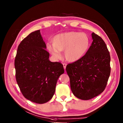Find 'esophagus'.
I'll return each instance as SVG.
<instances>
[{"label": "esophagus", "mask_w": 123, "mask_h": 123, "mask_svg": "<svg viewBox=\"0 0 123 123\" xmlns=\"http://www.w3.org/2000/svg\"><path fill=\"white\" fill-rule=\"evenodd\" d=\"M63 66L64 69L65 70V69H66V66H67V64H66V63H63Z\"/></svg>", "instance_id": "34e87169"}]
</instances>
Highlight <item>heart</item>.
<instances>
[{
    "label": "heart",
    "instance_id": "obj_1",
    "mask_svg": "<svg viewBox=\"0 0 123 123\" xmlns=\"http://www.w3.org/2000/svg\"><path fill=\"white\" fill-rule=\"evenodd\" d=\"M53 45L48 44L47 49L53 57L59 59L60 51H64V57L69 62L79 61L86 55L90 44L88 35L84 32L69 31L56 35L53 38Z\"/></svg>",
    "mask_w": 123,
    "mask_h": 123
}]
</instances>
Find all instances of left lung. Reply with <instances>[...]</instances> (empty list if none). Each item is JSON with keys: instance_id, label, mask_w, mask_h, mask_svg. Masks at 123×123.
<instances>
[{"instance_id": "8db88e82", "label": "left lung", "mask_w": 123, "mask_h": 123, "mask_svg": "<svg viewBox=\"0 0 123 123\" xmlns=\"http://www.w3.org/2000/svg\"><path fill=\"white\" fill-rule=\"evenodd\" d=\"M92 37L93 42L84 57L68 64L66 69L73 94L85 100L103 92L111 72V58L105 42L94 32Z\"/></svg>"}]
</instances>
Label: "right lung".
Masks as SVG:
<instances>
[{"label": "right lung", "mask_w": 123, "mask_h": 123, "mask_svg": "<svg viewBox=\"0 0 123 123\" xmlns=\"http://www.w3.org/2000/svg\"><path fill=\"white\" fill-rule=\"evenodd\" d=\"M46 48L40 30L35 31L20 42L14 60L16 81L23 95L40 104L53 98L58 79L64 72L61 63L49 60Z\"/></svg>", "instance_id": "obj_1"}]
</instances>
